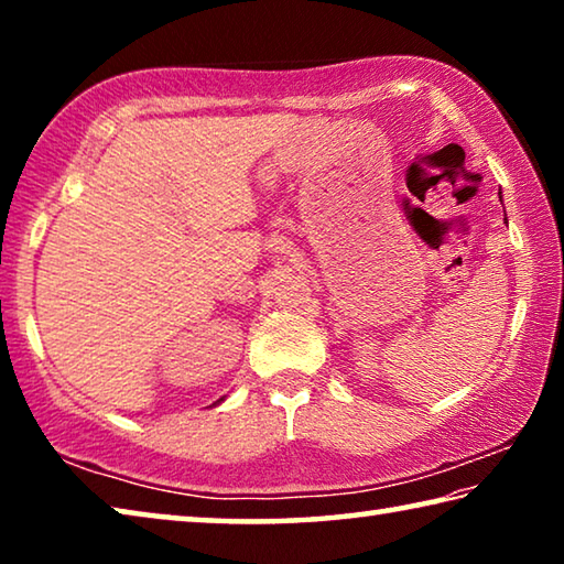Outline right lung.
<instances>
[{
	"mask_svg": "<svg viewBox=\"0 0 564 564\" xmlns=\"http://www.w3.org/2000/svg\"><path fill=\"white\" fill-rule=\"evenodd\" d=\"M221 400H224V398H221Z\"/></svg>",
	"mask_w": 564,
	"mask_h": 564,
	"instance_id": "obj_1",
	"label": "right lung"
}]
</instances>
